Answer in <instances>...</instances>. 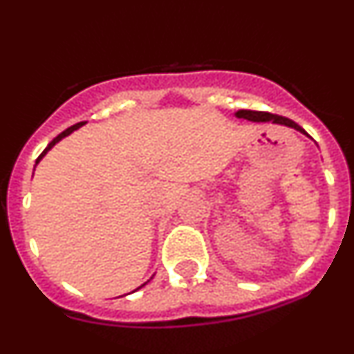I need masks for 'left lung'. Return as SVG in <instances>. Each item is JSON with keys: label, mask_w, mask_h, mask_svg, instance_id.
Masks as SVG:
<instances>
[{"label": "left lung", "mask_w": 354, "mask_h": 354, "mask_svg": "<svg viewBox=\"0 0 354 354\" xmlns=\"http://www.w3.org/2000/svg\"><path fill=\"white\" fill-rule=\"evenodd\" d=\"M236 118H243V120L248 121H255V123H260V121H272V123L277 124H284V127L295 128V130L301 131V133L306 135V131L303 130L299 124H296L295 121H291L289 118H283L277 116V114H270V113H263V111H250V109H240L236 113Z\"/></svg>", "instance_id": "left-lung-1"}]
</instances>
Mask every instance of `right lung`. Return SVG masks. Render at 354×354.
<instances>
[{
	"label": "right lung",
	"mask_w": 354,
	"mask_h": 354,
	"mask_svg": "<svg viewBox=\"0 0 354 354\" xmlns=\"http://www.w3.org/2000/svg\"><path fill=\"white\" fill-rule=\"evenodd\" d=\"M82 124H85V121H82V123H77V124H73V127L66 128V130H65V131H62V133H59V135H58V137H56V138H53V142H49V145H48V147H46V149H44V152H42V154L37 157V160H35V164H39V160H41V159H42V157H44L46 154H48V152H49V151H51V149H53V147H55V145H56V144H58V142H59V140H63V138H65V137H68V135H70V133H73V131H75V130H78V128H80V127H82ZM151 279H152V277H151ZM147 283H149V281H147ZM147 283H144V284H142V286H140V288H144V286H145V284H147ZM140 288H137V289H140ZM137 289H135V291H137ZM135 291H131V292H135Z\"/></svg>",
	"instance_id": "right-lung-1"
}]
</instances>
